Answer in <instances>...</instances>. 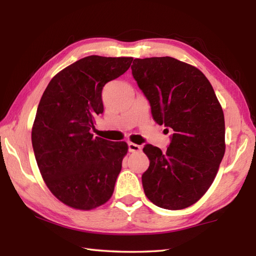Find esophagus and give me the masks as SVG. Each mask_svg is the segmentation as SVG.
Returning <instances> with one entry per match:
<instances>
[{
    "label": "esophagus",
    "mask_w": 256,
    "mask_h": 256,
    "mask_svg": "<svg viewBox=\"0 0 256 256\" xmlns=\"http://www.w3.org/2000/svg\"><path fill=\"white\" fill-rule=\"evenodd\" d=\"M128 152H131V153H134V152H140V145L131 143V142L128 143Z\"/></svg>",
    "instance_id": "34e87169"
}]
</instances>
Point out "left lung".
<instances>
[{"label": "left lung", "instance_id": "8db88e82", "mask_svg": "<svg viewBox=\"0 0 256 256\" xmlns=\"http://www.w3.org/2000/svg\"><path fill=\"white\" fill-rule=\"evenodd\" d=\"M131 68L155 122L172 130L165 153L144 146L150 160L144 192L160 208L184 209L202 197L218 172L226 150L224 111L209 80L186 62L136 58Z\"/></svg>", "mask_w": 256, "mask_h": 256}]
</instances>
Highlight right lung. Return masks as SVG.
<instances>
[{"label": "right lung", "mask_w": 256, "mask_h": 256, "mask_svg": "<svg viewBox=\"0 0 256 256\" xmlns=\"http://www.w3.org/2000/svg\"><path fill=\"white\" fill-rule=\"evenodd\" d=\"M132 62L94 55L79 59L50 80L38 104L32 130L38 168L52 194L74 209H94L113 194L128 144L94 138L90 131L103 112V86Z\"/></svg>", "instance_id": "1"}]
</instances>
